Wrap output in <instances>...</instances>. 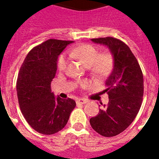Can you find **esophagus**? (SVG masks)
<instances>
[{
  "label": "esophagus",
  "mask_w": 159,
  "mask_h": 159,
  "mask_svg": "<svg viewBox=\"0 0 159 159\" xmlns=\"http://www.w3.org/2000/svg\"><path fill=\"white\" fill-rule=\"evenodd\" d=\"M87 102H88L87 100L82 99V98H80V99L77 100V104H86V103H87Z\"/></svg>",
  "instance_id": "34e87169"
}]
</instances>
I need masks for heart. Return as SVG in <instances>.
<instances>
[{"label": "heart", "instance_id": "b5f03b06", "mask_svg": "<svg viewBox=\"0 0 159 159\" xmlns=\"http://www.w3.org/2000/svg\"><path fill=\"white\" fill-rule=\"evenodd\" d=\"M70 57L77 58L87 67L92 68V72L97 77L106 76L111 71L113 66V57L111 53H104L100 54L99 51L96 47L91 44H81L72 48L68 52ZM68 64V57L66 54L60 55L57 62V69L64 72ZM87 83L83 82L82 86Z\"/></svg>", "mask_w": 159, "mask_h": 159}]
</instances>
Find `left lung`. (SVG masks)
<instances>
[{"mask_svg": "<svg viewBox=\"0 0 159 159\" xmlns=\"http://www.w3.org/2000/svg\"><path fill=\"white\" fill-rule=\"evenodd\" d=\"M109 48L113 55L112 72L106 81L109 102L90 119L92 129L104 137H113L128 128L140 109L143 96V72L128 45L113 37L92 39Z\"/></svg>", "mask_w": 159, "mask_h": 159, "instance_id": "8db88e82", "label": "left lung"}]
</instances>
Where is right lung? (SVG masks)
I'll return each mask as SVG.
<instances>
[{
	"label": "right lung",
	"instance_id": "add662e5",
	"mask_svg": "<svg viewBox=\"0 0 159 159\" xmlns=\"http://www.w3.org/2000/svg\"><path fill=\"white\" fill-rule=\"evenodd\" d=\"M72 41L48 39L31 49L19 72L16 91L20 111L37 132L53 134L64 128L76 106L74 100L55 97L51 82L57 57Z\"/></svg>",
	"mask_w": 159,
	"mask_h": 159
}]
</instances>
